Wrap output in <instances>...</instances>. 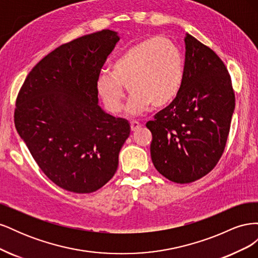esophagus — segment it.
Listing matches in <instances>:
<instances>
[{
	"instance_id": "1",
	"label": "esophagus",
	"mask_w": 258,
	"mask_h": 258,
	"mask_svg": "<svg viewBox=\"0 0 258 258\" xmlns=\"http://www.w3.org/2000/svg\"><path fill=\"white\" fill-rule=\"evenodd\" d=\"M130 127H131L132 131H136V130L141 128V123H140L138 120H131L130 121Z\"/></svg>"
}]
</instances>
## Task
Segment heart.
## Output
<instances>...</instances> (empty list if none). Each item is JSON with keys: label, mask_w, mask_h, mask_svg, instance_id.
<instances>
[{"label": "heart", "mask_w": 258, "mask_h": 258, "mask_svg": "<svg viewBox=\"0 0 258 258\" xmlns=\"http://www.w3.org/2000/svg\"><path fill=\"white\" fill-rule=\"evenodd\" d=\"M111 69L112 72H100L96 83L105 108L112 114L121 110L126 86L131 93L128 111L138 114L150 105H166L176 97L183 82L184 59L173 41L155 36L130 46Z\"/></svg>", "instance_id": "heart-1"}]
</instances>
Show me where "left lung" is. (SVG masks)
Wrapping results in <instances>:
<instances>
[{
	"mask_svg": "<svg viewBox=\"0 0 258 258\" xmlns=\"http://www.w3.org/2000/svg\"><path fill=\"white\" fill-rule=\"evenodd\" d=\"M181 89L146 122L151 157L158 172L178 184L191 183L217 165L235 110V92L224 62L190 34L185 36Z\"/></svg>",
	"mask_w": 258,
	"mask_h": 258,
	"instance_id": "8db88e82",
	"label": "left lung"
}]
</instances>
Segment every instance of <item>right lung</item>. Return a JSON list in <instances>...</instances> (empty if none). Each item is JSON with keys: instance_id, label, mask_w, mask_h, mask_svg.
Wrapping results in <instances>:
<instances>
[{"instance_id": "1", "label": "right lung", "mask_w": 258, "mask_h": 258, "mask_svg": "<svg viewBox=\"0 0 258 258\" xmlns=\"http://www.w3.org/2000/svg\"><path fill=\"white\" fill-rule=\"evenodd\" d=\"M119 41L102 30L59 46L31 70L16 99L14 120L38 167L66 190L89 194L118 167L128 120L98 105L97 77Z\"/></svg>"}]
</instances>
